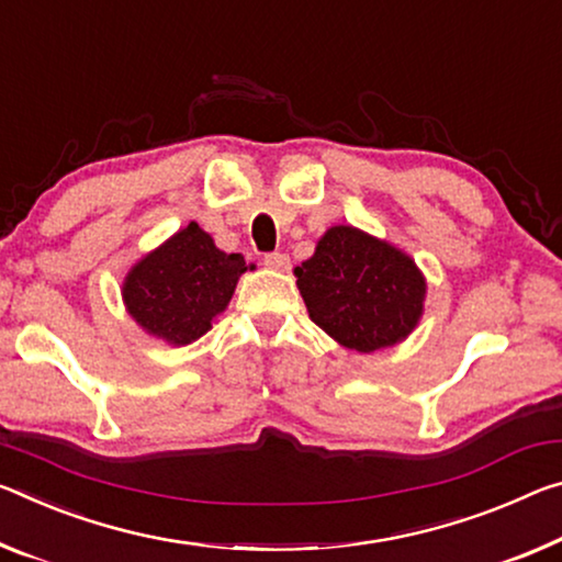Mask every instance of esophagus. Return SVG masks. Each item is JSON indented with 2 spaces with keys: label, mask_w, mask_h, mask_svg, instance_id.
<instances>
[{
  "label": "esophagus",
  "mask_w": 562,
  "mask_h": 562,
  "mask_svg": "<svg viewBox=\"0 0 562 562\" xmlns=\"http://www.w3.org/2000/svg\"><path fill=\"white\" fill-rule=\"evenodd\" d=\"M262 262H265L267 267H272V270H280V272L290 270V257L284 255V252H267V255L262 257Z\"/></svg>",
  "instance_id": "esophagus-1"
}]
</instances>
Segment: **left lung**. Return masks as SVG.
<instances>
[{
	"label": "left lung",
	"mask_w": 562,
	"mask_h": 562,
	"mask_svg": "<svg viewBox=\"0 0 562 562\" xmlns=\"http://www.w3.org/2000/svg\"><path fill=\"white\" fill-rule=\"evenodd\" d=\"M295 274L313 323L350 350L395 345L423 315L425 280L415 262L355 227L327 229Z\"/></svg>",
	"instance_id": "1"
}]
</instances>
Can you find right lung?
<instances>
[{"instance_id": "right-lung-1", "label": "right lung", "mask_w": 562, "mask_h": 562, "mask_svg": "<svg viewBox=\"0 0 562 562\" xmlns=\"http://www.w3.org/2000/svg\"><path fill=\"white\" fill-rule=\"evenodd\" d=\"M245 270L243 255L222 252L198 222H190L132 267L122 292L130 315L147 333L187 345L212 327Z\"/></svg>"}]
</instances>
